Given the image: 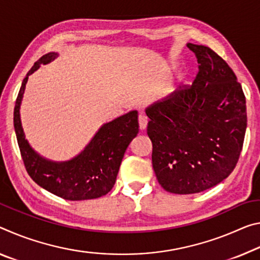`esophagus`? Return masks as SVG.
Here are the masks:
<instances>
[{
	"mask_svg": "<svg viewBox=\"0 0 260 260\" xmlns=\"http://www.w3.org/2000/svg\"><path fill=\"white\" fill-rule=\"evenodd\" d=\"M148 123V118L145 114H139V126L140 129H146Z\"/></svg>",
	"mask_w": 260,
	"mask_h": 260,
	"instance_id": "obj_1",
	"label": "esophagus"
}]
</instances>
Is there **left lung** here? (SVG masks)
<instances>
[{
	"instance_id": "left-lung-1",
	"label": "left lung",
	"mask_w": 260,
	"mask_h": 260,
	"mask_svg": "<svg viewBox=\"0 0 260 260\" xmlns=\"http://www.w3.org/2000/svg\"><path fill=\"white\" fill-rule=\"evenodd\" d=\"M187 47L199 63L192 85L146 109L156 178L175 194L203 192L232 174L248 121L244 92L233 69L207 46Z\"/></svg>"
}]
</instances>
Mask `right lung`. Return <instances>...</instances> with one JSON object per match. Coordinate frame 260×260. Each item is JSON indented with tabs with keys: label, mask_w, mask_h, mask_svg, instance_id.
I'll return each instance as SVG.
<instances>
[{
	"label": "right lung",
	"mask_w": 260,
	"mask_h": 260,
	"mask_svg": "<svg viewBox=\"0 0 260 260\" xmlns=\"http://www.w3.org/2000/svg\"><path fill=\"white\" fill-rule=\"evenodd\" d=\"M57 56L51 52L40 57L22 82L14 110V126L24 166L28 176L46 191L66 200L96 199L112 189L123 154L139 133L138 111H131L104 123L84 150L66 162H53L41 157L28 145L20 122V103L28 75L40 64H46Z\"/></svg>",
	"instance_id": "right-lung-1"
}]
</instances>
